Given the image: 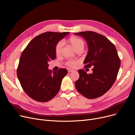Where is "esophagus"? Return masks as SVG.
Listing matches in <instances>:
<instances>
[{
  "instance_id": "1",
  "label": "esophagus",
  "mask_w": 135,
  "mask_h": 135,
  "mask_svg": "<svg viewBox=\"0 0 135 135\" xmlns=\"http://www.w3.org/2000/svg\"><path fill=\"white\" fill-rule=\"evenodd\" d=\"M67 70H68V72L69 73V72H72V71H73V69H70V68H67Z\"/></svg>"
}]
</instances>
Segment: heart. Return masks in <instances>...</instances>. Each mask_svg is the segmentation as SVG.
<instances>
[{
  "label": "heart",
  "mask_w": 135,
  "mask_h": 135,
  "mask_svg": "<svg viewBox=\"0 0 135 135\" xmlns=\"http://www.w3.org/2000/svg\"><path fill=\"white\" fill-rule=\"evenodd\" d=\"M68 41L70 44H71V45L73 46V47L75 49V50L76 52L82 51L84 49L85 42L81 39L79 38L75 37H72L68 40ZM62 45H63V44L62 41L58 42L56 45L55 48V51L56 55H59L60 53ZM78 63V61L76 60H68L66 61V64L67 66L69 67H74Z\"/></svg>",
  "instance_id": "b5f03b06"
}]
</instances>
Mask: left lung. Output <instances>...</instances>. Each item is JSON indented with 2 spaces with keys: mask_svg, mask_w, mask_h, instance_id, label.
I'll use <instances>...</instances> for the list:
<instances>
[{
  "mask_svg": "<svg viewBox=\"0 0 135 135\" xmlns=\"http://www.w3.org/2000/svg\"><path fill=\"white\" fill-rule=\"evenodd\" d=\"M83 37L88 45L85 68L93 67V73L84 69L78 70L79 78L75 85L79 93L89 99L100 97L111 88L116 80L120 60L114 45L105 37L95 32L74 33Z\"/></svg>",
  "mask_w": 135,
  "mask_h": 135,
  "instance_id": "left-lung-1",
  "label": "left lung"
}]
</instances>
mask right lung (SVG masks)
Here are the masks:
<instances>
[{"mask_svg":"<svg viewBox=\"0 0 135 135\" xmlns=\"http://www.w3.org/2000/svg\"><path fill=\"white\" fill-rule=\"evenodd\" d=\"M69 32H47L33 38L21 55L17 69L18 79L26 94L38 102L51 100L60 89L67 73L65 68L52 72L48 62L56 59L57 43Z\"/></svg>","mask_w":135,"mask_h":135,"instance_id":"add662e5","label":"right lung"}]
</instances>
